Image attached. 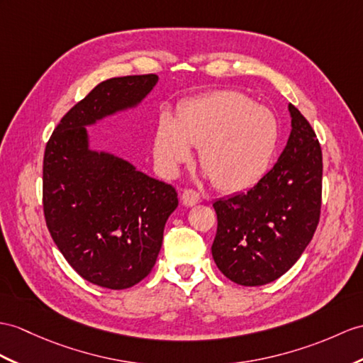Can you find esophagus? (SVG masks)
I'll return each mask as SVG.
<instances>
[{"label":"esophagus","instance_id":"34e87169","mask_svg":"<svg viewBox=\"0 0 363 363\" xmlns=\"http://www.w3.org/2000/svg\"><path fill=\"white\" fill-rule=\"evenodd\" d=\"M182 200L186 206H194L200 201V194L197 191H194V189H184Z\"/></svg>","mask_w":363,"mask_h":363}]
</instances>
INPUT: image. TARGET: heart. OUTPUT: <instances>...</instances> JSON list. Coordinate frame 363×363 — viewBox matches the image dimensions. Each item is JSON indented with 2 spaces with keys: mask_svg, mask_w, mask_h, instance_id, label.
Segmentation results:
<instances>
[{
  "mask_svg": "<svg viewBox=\"0 0 363 363\" xmlns=\"http://www.w3.org/2000/svg\"><path fill=\"white\" fill-rule=\"evenodd\" d=\"M274 115L235 91H217L180 104L177 118L163 112L154 132V160L175 177L199 147V160L216 188L240 192L257 183L276 152Z\"/></svg>",
  "mask_w": 363,
  "mask_h": 363,
  "instance_id": "obj_1",
  "label": "heart"
}]
</instances>
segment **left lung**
I'll use <instances>...</instances> for the list:
<instances>
[{
    "label": "left lung",
    "instance_id": "left-lung-1",
    "mask_svg": "<svg viewBox=\"0 0 363 363\" xmlns=\"http://www.w3.org/2000/svg\"><path fill=\"white\" fill-rule=\"evenodd\" d=\"M291 134L272 169L248 191L217 200L212 257L234 284L260 286L293 267L315 233L322 206V149L296 106Z\"/></svg>",
    "mask_w": 363,
    "mask_h": 363
}]
</instances>
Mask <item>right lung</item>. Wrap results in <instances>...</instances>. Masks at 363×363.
<instances>
[{"instance_id":"obj_1","label":"right lung","mask_w":363,"mask_h":363,"mask_svg":"<svg viewBox=\"0 0 363 363\" xmlns=\"http://www.w3.org/2000/svg\"><path fill=\"white\" fill-rule=\"evenodd\" d=\"M157 82L147 74L95 86L61 118L44 151L49 233L70 267L103 288H130L152 271L179 199L171 184L113 154L92 151L86 126L135 108Z\"/></svg>"}]
</instances>
